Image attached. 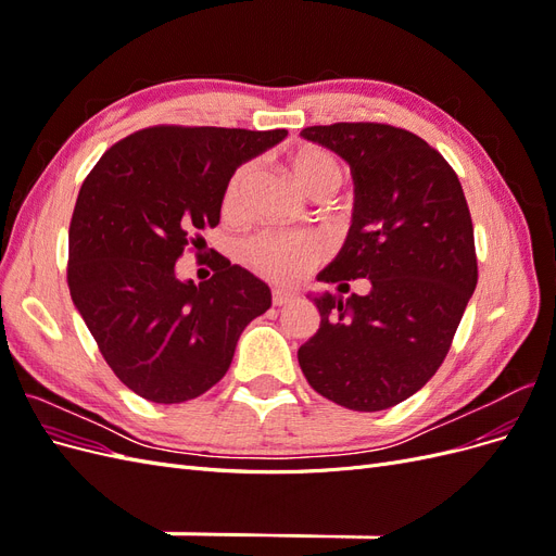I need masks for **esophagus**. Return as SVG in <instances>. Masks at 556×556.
<instances>
[{
  "label": "esophagus",
  "instance_id": "obj_1",
  "mask_svg": "<svg viewBox=\"0 0 556 556\" xmlns=\"http://www.w3.org/2000/svg\"><path fill=\"white\" fill-rule=\"evenodd\" d=\"M294 299H296V294H294L292 290H282V288H276V290L271 292V301H274V306H288V304H292Z\"/></svg>",
  "mask_w": 556,
  "mask_h": 556
}]
</instances>
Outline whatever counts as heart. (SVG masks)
<instances>
[{"label": "heart", "instance_id": "1", "mask_svg": "<svg viewBox=\"0 0 556 556\" xmlns=\"http://www.w3.org/2000/svg\"><path fill=\"white\" fill-rule=\"evenodd\" d=\"M292 174L301 188H304L313 199L331 197L345 180L341 162L336 160L329 150H323L317 146H306L296 150L292 155ZM250 176L252 164L239 166L237 174L231 176L225 192L227 213L241 211ZM245 255L264 276L280 282H294L299 278H304L311 268L323 260L325 245L315 237H306V233L280 231L264 233V237L250 241L245 245Z\"/></svg>", "mask_w": 556, "mask_h": 556}]
</instances>
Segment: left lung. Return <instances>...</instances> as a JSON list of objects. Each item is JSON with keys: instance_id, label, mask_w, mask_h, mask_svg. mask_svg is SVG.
Masks as SVG:
<instances>
[{"instance_id": "8db88e82", "label": "left lung", "mask_w": 556, "mask_h": 556, "mask_svg": "<svg viewBox=\"0 0 556 556\" xmlns=\"http://www.w3.org/2000/svg\"><path fill=\"white\" fill-rule=\"evenodd\" d=\"M301 137L343 157L355 182L348 239L317 280L343 292L366 278L368 292L308 294L319 329L299 366L343 408H392L439 371L478 285L462 182L439 150L392 125H317Z\"/></svg>"}]
</instances>
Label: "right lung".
<instances>
[{
  "mask_svg": "<svg viewBox=\"0 0 556 556\" xmlns=\"http://www.w3.org/2000/svg\"><path fill=\"white\" fill-rule=\"evenodd\" d=\"M288 129L160 125L111 146L83 180L70 225L66 282L113 374L153 403L208 392L271 290L220 260L211 280H178L176 262L220 223L239 166Z\"/></svg>",
  "mask_w": 556,
  "mask_h": 556,
  "instance_id": "add662e5",
  "label": "right lung"
}]
</instances>
